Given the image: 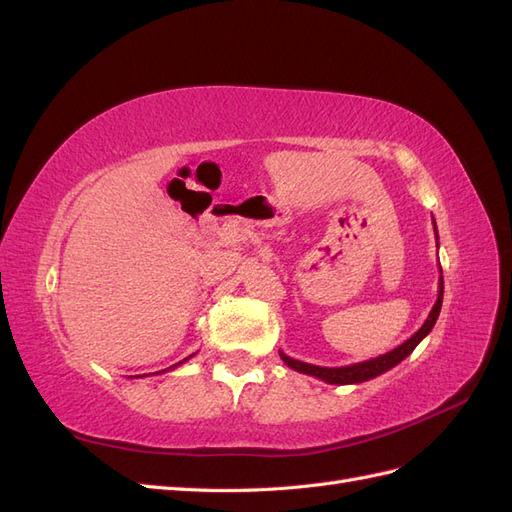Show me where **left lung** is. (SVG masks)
I'll return each instance as SVG.
<instances>
[{
	"mask_svg": "<svg viewBox=\"0 0 512 512\" xmlns=\"http://www.w3.org/2000/svg\"><path fill=\"white\" fill-rule=\"evenodd\" d=\"M433 228H436V222H433ZM436 241H438V228H436ZM442 297H444V280H442V269H440L438 299H436V303H433L427 320L423 322V327L418 329L410 339H406L404 344L393 348L391 352L376 356V359H369V361H363V363H352V365H344V367H320V365H312V363H303V361L292 359V356L284 354L282 350H280V356H282V361L290 369L299 371V374H305V376H314V378L327 382V384H359V382H367L371 378L384 374V371L393 369L395 365H399L401 361L406 359L408 354H412V350L418 344L423 342V339L429 335V331L433 329V324H436L438 316H440Z\"/></svg>",
	"mask_w": 512,
	"mask_h": 512,
	"instance_id": "obj_1",
	"label": "left lung"
}]
</instances>
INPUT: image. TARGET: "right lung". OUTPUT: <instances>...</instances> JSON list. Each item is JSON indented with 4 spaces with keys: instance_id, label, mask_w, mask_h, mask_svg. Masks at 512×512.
Instances as JSON below:
<instances>
[{
    "instance_id": "add662e5",
    "label": "right lung",
    "mask_w": 512,
    "mask_h": 512,
    "mask_svg": "<svg viewBox=\"0 0 512 512\" xmlns=\"http://www.w3.org/2000/svg\"><path fill=\"white\" fill-rule=\"evenodd\" d=\"M185 361H188V359H183V361H179V363H175V365H173V367H168V369H175V367H179V365H181V363H185ZM164 371H166V369H164ZM158 374H160V371H158Z\"/></svg>"
}]
</instances>
